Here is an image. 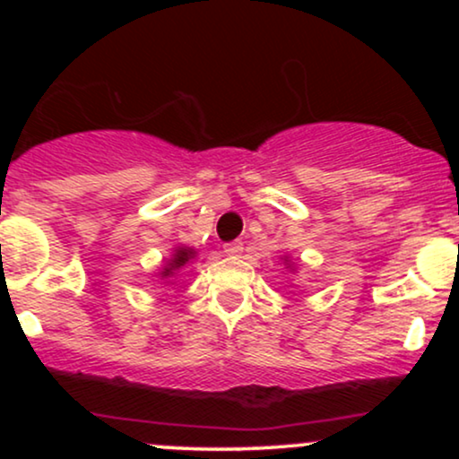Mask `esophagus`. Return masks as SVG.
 I'll list each match as a JSON object with an SVG mask.
<instances>
[{
  "mask_svg": "<svg viewBox=\"0 0 459 459\" xmlns=\"http://www.w3.org/2000/svg\"><path fill=\"white\" fill-rule=\"evenodd\" d=\"M224 252L229 256H239L241 252H244V244H241V241H233V244H226L224 246Z\"/></svg>",
  "mask_w": 459,
  "mask_h": 459,
  "instance_id": "34e87169",
  "label": "esophagus"
}]
</instances>
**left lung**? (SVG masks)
Masks as SVG:
<instances>
[{"label": "left lung", "mask_w": 459, "mask_h": 459, "mask_svg": "<svg viewBox=\"0 0 459 459\" xmlns=\"http://www.w3.org/2000/svg\"><path fill=\"white\" fill-rule=\"evenodd\" d=\"M282 263H284V267H287L289 272H296V263L291 261V256H287V255H284V256H282Z\"/></svg>", "instance_id": "left-lung-1"}]
</instances>
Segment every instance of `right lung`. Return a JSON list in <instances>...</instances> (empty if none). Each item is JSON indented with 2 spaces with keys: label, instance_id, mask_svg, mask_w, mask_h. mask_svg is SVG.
Listing matches in <instances>:
<instances>
[{
  "label": "right lung",
  "instance_id": "add662e5",
  "mask_svg": "<svg viewBox=\"0 0 459 459\" xmlns=\"http://www.w3.org/2000/svg\"><path fill=\"white\" fill-rule=\"evenodd\" d=\"M194 256H196V250H194L192 246H175L172 247L170 259L163 261L161 270L157 273V281L163 284H175L178 272H181L183 267H187Z\"/></svg>",
  "mask_w": 459,
  "mask_h": 459
}]
</instances>
